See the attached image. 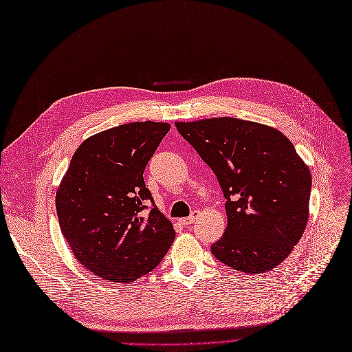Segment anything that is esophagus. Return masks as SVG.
Returning <instances> with one entry per match:
<instances>
[{
  "label": "esophagus",
  "instance_id": "obj_1",
  "mask_svg": "<svg viewBox=\"0 0 352 352\" xmlns=\"http://www.w3.org/2000/svg\"><path fill=\"white\" fill-rule=\"evenodd\" d=\"M199 214H200V212H199V210H192L190 217H187V218H181V219H179V222L183 223L184 226H188V225H191L192 222H196V221H197Z\"/></svg>",
  "mask_w": 352,
  "mask_h": 352
}]
</instances>
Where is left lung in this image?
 Returning <instances> with one entry per match:
<instances>
[{
  "label": "left lung",
  "instance_id": "8db88e82",
  "mask_svg": "<svg viewBox=\"0 0 352 352\" xmlns=\"http://www.w3.org/2000/svg\"><path fill=\"white\" fill-rule=\"evenodd\" d=\"M217 175L228 225L212 254L244 274L288 257L309 219L311 174L279 130L231 117L175 122Z\"/></svg>",
  "mask_w": 352,
  "mask_h": 352
}]
</instances>
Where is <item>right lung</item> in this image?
<instances>
[{"label":"right lung","instance_id":"obj_1","mask_svg":"<svg viewBox=\"0 0 352 352\" xmlns=\"http://www.w3.org/2000/svg\"><path fill=\"white\" fill-rule=\"evenodd\" d=\"M168 122L122 124L90 135L56 190L61 232L73 254L102 279L129 283L149 274L171 247V221L153 208L143 173Z\"/></svg>","mask_w":352,"mask_h":352}]
</instances>
